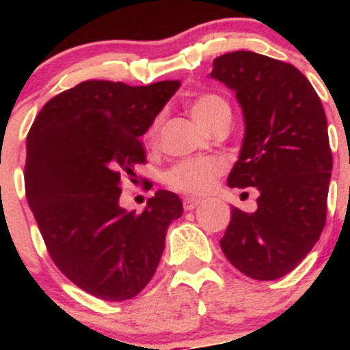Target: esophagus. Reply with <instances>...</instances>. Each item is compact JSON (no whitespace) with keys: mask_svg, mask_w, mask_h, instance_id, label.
<instances>
[{"mask_svg":"<svg viewBox=\"0 0 350 350\" xmlns=\"http://www.w3.org/2000/svg\"><path fill=\"white\" fill-rule=\"evenodd\" d=\"M198 204H200V200H196V198H185V201H183V206L186 211L195 210Z\"/></svg>","mask_w":350,"mask_h":350,"instance_id":"1","label":"esophagus"}]
</instances>
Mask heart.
<instances>
[{
    "label": "heart",
    "mask_w": 350,
    "mask_h": 350,
    "mask_svg": "<svg viewBox=\"0 0 350 350\" xmlns=\"http://www.w3.org/2000/svg\"><path fill=\"white\" fill-rule=\"evenodd\" d=\"M189 113L201 129L211 132V129L218 122H221L224 118H230V107L218 94L203 93L189 103ZM161 122V116H155L154 122L150 123L146 133V139L149 144H154L157 140ZM224 171L225 164L220 159H186V161L178 162L169 169L167 174H165V183L172 189L185 193V195L203 196L213 189V186L217 185V179L224 174Z\"/></svg>",
    "instance_id": "1"
}]
</instances>
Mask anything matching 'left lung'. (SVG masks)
I'll return each instance as SVG.
<instances>
[{
    "label": "left lung",
    "instance_id": "obj_1",
    "mask_svg": "<svg viewBox=\"0 0 350 350\" xmlns=\"http://www.w3.org/2000/svg\"><path fill=\"white\" fill-rule=\"evenodd\" d=\"M210 77L234 91L245 123L228 186L259 191L254 213L234 206L221 250L245 276L278 280L325 227L332 152L322 101L295 66L250 51L217 57Z\"/></svg>",
    "mask_w": 350,
    "mask_h": 350
}]
</instances>
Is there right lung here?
I'll return each instance as SVG.
<instances>
[{"label":"right lung","instance_id":"obj_1","mask_svg":"<svg viewBox=\"0 0 350 350\" xmlns=\"http://www.w3.org/2000/svg\"><path fill=\"white\" fill-rule=\"evenodd\" d=\"M179 81L129 86L84 81L45 103L27 137L25 191L55 266L107 301L139 295L152 280L178 195L159 189L142 213L120 206L122 178L146 162L140 137Z\"/></svg>","mask_w":350,"mask_h":350}]
</instances>
